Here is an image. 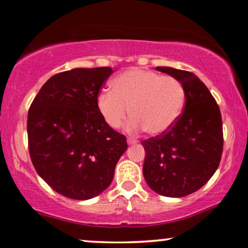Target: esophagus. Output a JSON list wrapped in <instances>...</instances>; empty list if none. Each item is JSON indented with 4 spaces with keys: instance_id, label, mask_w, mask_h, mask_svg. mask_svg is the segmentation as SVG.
<instances>
[{
    "instance_id": "34e87169",
    "label": "esophagus",
    "mask_w": 248,
    "mask_h": 248,
    "mask_svg": "<svg viewBox=\"0 0 248 248\" xmlns=\"http://www.w3.org/2000/svg\"><path fill=\"white\" fill-rule=\"evenodd\" d=\"M127 143L129 144V146H133V144L138 143V140H135V139H132V138H128L127 139Z\"/></svg>"
}]
</instances>
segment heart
Wrapping results in <instances>:
<instances>
[{
	"label": "heart",
	"instance_id": "1",
	"mask_svg": "<svg viewBox=\"0 0 248 248\" xmlns=\"http://www.w3.org/2000/svg\"><path fill=\"white\" fill-rule=\"evenodd\" d=\"M113 88H102L96 106L110 128L121 126L128 114L129 132L146 129L150 135L168 132L183 112L186 91L178 79L143 69H129L113 79Z\"/></svg>",
	"mask_w": 248,
	"mask_h": 248
}]
</instances>
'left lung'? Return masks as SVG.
<instances>
[{
  "mask_svg": "<svg viewBox=\"0 0 248 248\" xmlns=\"http://www.w3.org/2000/svg\"><path fill=\"white\" fill-rule=\"evenodd\" d=\"M156 70L182 82L186 107L168 132L141 142L146 150L143 176L158 195L183 197L205 186L217 170L224 142L221 114L197 76L168 66Z\"/></svg>",
  "mask_w": 248,
  "mask_h": 248,
  "instance_id": "obj_1",
  "label": "left lung"
}]
</instances>
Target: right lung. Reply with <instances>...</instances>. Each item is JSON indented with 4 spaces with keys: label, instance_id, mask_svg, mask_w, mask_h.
I'll use <instances>...</instances> for the list:
<instances>
[{
    "label": "right lung",
    "instance_id": "obj_1",
    "mask_svg": "<svg viewBox=\"0 0 248 248\" xmlns=\"http://www.w3.org/2000/svg\"><path fill=\"white\" fill-rule=\"evenodd\" d=\"M112 67L73 69L45 82L28 113L33 167L56 192L86 201L106 190L126 152L124 135L105 122L96 96Z\"/></svg>",
    "mask_w": 248,
    "mask_h": 248
}]
</instances>
